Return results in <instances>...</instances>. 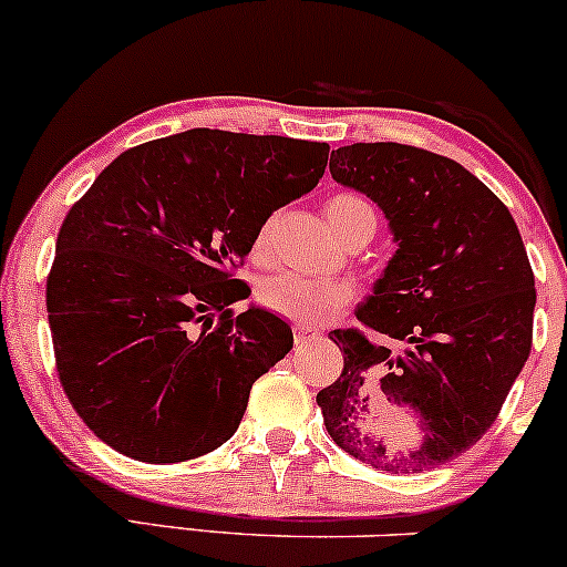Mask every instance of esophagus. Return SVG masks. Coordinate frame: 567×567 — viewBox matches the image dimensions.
<instances>
[{"mask_svg":"<svg viewBox=\"0 0 567 567\" xmlns=\"http://www.w3.org/2000/svg\"><path fill=\"white\" fill-rule=\"evenodd\" d=\"M316 337H318L316 328H310V326H295V339H297V344H305L307 339H316Z\"/></svg>","mask_w":567,"mask_h":567,"instance_id":"34e87169","label":"esophagus"}]
</instances>
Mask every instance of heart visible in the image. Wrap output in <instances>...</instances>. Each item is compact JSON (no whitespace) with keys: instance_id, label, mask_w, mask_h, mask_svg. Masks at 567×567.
<instances>
[{"instance_id":"heart-1","label":"heart","mask_w":567,"mask_h":567,"mask_svg":"<svg viewBox=\"0 0 567 567\" xmlns=\"http://www.w3.org/2000/svg\"><path fill=\"white\" fill-rule=\"evenodd\" d=\"M326 220L333 228L339 239H354V236H373L379 218L375 209L360 194L341 192L328 197L326 202ZM272 234V218H268L255 234V255H262L268 249ZM257 299L270 312L295 320L299 326H323L331 318H337L344 307L354 299V286L337 278H307L299 272H276L265 278L257 289Z\"/></svg>"}]
</instances>
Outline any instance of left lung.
<instances>
[{"mask_svg":"<svg viewBox=\"0 0 567 567\" xmlns=\"http://www.w3.org/2000/svg\"><path fill=\"white\" fill-rule=\"evenodd\" d=\"M337 184L383 209L396 251L358 320L331 331L344 370L318 391L331 439L362 463L421 473L471 450L497 421L534 337V270L509 209L450 157L375 142L339 146ZM377 394H372V386ZM389 401L419 423L410 451L382 433Z\"/></svg>","mask_w":567,"mask_h":567,"instance_id":"1","label":"left lung"}]
</instances>
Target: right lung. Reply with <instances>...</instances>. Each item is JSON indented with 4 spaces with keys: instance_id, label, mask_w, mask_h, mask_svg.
<instances>
[{
    "instance_id": "add662e5",
    "label": "right lung",
    "mask_w": 567,
    "mask_h": 567,
    "mask_svg": "<svg viewBox=\"0 0 567 567\" xmlns=\"http://www.w3.org/2000/svg\"><path fill=\"white\" fill-rule=\"evenodd\" d=\"M328 144L192 128L123 152L70 207L47 278L58 375L104 444L184 463L239 429L251 383L295 347L234 278L278 207L318 186Z\"/></svg>"
}]
</instances>
